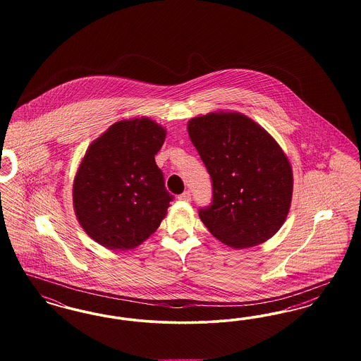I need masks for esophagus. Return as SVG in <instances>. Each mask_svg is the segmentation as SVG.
Listing matches in <instances>:
<instances>
[{
	"mask_svg": "<svg viewBox=\"0 0 361 361\" xmlns=\"http://www.w3.org/2000/svg\"><path fill=\"white\" fill-rule=\"evenodd\" d=\"M178 200H181V202H189V200H190V192L185 190L184 193H181V195L178 196Z\"/></svg>",
	"mask_w": 361,
	"mask_h": 361,
	"instance_id": "34e87169",
	"label": "esophagus"
}]
</instances>
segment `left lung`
I'll return each mask as SVG.
<instances>
[{
  "instance_id": "8db88e82",
  "label": "left lung",
  "mask_w": 361,
  "mask_h": 361,
  "mask_svg": "<svg viewBox=\"0 0 361 361\" xmlns=\"http://www.w3.org/2000/svg\"><path fill=\"white\" fill-rule=\"evenodd\" d=\"M188 134L212 180V202L199 216L234 249L274 237L291 207L292 169L279 143L238 112H211L188 121Z\"/></svg>"
}]
</instances>
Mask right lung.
<instances>
[{"mask_svg": "<svg viewBox=\"0 0 361 361\" xmlns=\"http://www.w3.org/2000/svg\"><path fill=\"white\" fill-rule=\"evenodd\" d=\"M166 130L149 118L116 121L80 164L73 204L86 234L111 250L134 249L166 215L173 196L154 155Z\"/></svg>", "mask_w": 361, "mask_h": 361, "instance_id": "right-lung-1", "label": "right lung"}]
</instances>
